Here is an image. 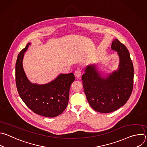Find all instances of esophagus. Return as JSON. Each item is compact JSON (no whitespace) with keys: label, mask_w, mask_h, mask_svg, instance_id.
Listing matches in <instances>:
<instances>
[{"label":"esophagus","mask_w":147,"mask_h":147,"mask_svg":"<svg viewBox=\"0 0 147 147\" xmlns=\"http://www.w3.org/2000/svg\"><path fill=\"white\" fill-rule=\"evenodd\" d=\"M81 69H76L75 72H74V76L78 78V77H80L81 76Z\"/></svg>","instance_id":"obj_1"}]
</instances>
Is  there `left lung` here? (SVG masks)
<instances>
[{
	"mask_svg": "<svg viewBox=\"0 0 147 147\" xmlns=\"http://www.w3.org/2000/svg\"><path fill=\"white\" fill-rule=\"evenodd\" d=\"M111 49L119 57L117 70L106 74L99 71L96 65H88L82 76L90 105L100 113H111L123 106L133 88L134 68L128 49L117 39L113 40Z\"/></svg>",
	"mask_w": 147,
	"mask_h": 147,
	"instance_id": "obj_1",
	"label": "left lung"
}]
</instances>
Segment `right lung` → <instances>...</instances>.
Instances as JSON below:
<instances>
[{
    "mask_svg": "<svg viewBox=\"0 0 147 147\" xmlns=\"http://www.w3.org/2000/svg\"><path fill=\"white\" fill-rule=\"evenodd\" d=\"M31 43L18 55L16 63V82L20 98L35 113L54 117L60 115L66 108L70 86L74 81L73 73L60 74L52 81L38 84L28 79L23 66L24 53Z\"/></svg>",
    "mask_w": 147,
    "mask_h": 147,
    "instance_id": "obj_1",
    "label": "right lung"
}]
</instances>
